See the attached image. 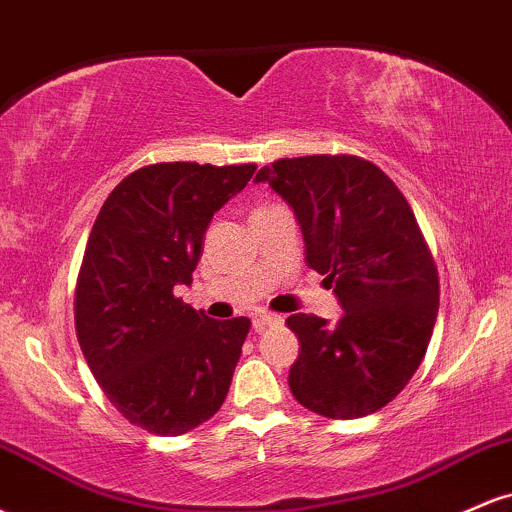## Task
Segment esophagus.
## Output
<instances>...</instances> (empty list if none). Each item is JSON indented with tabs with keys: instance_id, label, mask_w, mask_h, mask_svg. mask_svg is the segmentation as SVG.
I'll list each match as a JSON object with an SVG mask.
<instances>
[{
	"instance_id": "34e87169",
	"label": "esophagus",
	"mask_w": 512,
	"mask_h": 512,
	"mask_svg": "<svg viewBox=\"0 0 512 512\" xmlns=\"http://www.w3.org/2000/svg\"><path fill=\"white\" fill-rule=\"evenodd\" d=\"M272 325H281V315L257 313L255 320H252V327H255V332H264L267 327H272Z\"/></svg>"
}]
</instances>
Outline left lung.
Listing matches in <instances>:
<instances>
[{"instance_id": "left-lung-1", "label": "left lung", "mask_w": 512, "mask_h": 512, "mask_svg": "<svg viewBox=\"0 0 512 512\" xmlns=\"http://www.w3.org/2000/svg\"><path fill=\"white\" fill-rule=\"evenodd\" d=\"M293 209L305 262L325 274L344 315H291L301 342L289 387L327 419L392 402L421 366L438 317V269L397 185L356 156L281 158L255 175Z\"/></svg>"}]
</instances>
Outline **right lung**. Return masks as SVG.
Returning a JSON list of instances; mask_svg holds the SVG:
<instances>
[{
    "label": "right lung",
    "mask_w": 512,
    "mask_h": 512,
    "mask_svg": "<svg viewBox=\"0 0 512 512\" xmlns=\"http://www.w3.org/2000/svg\"><path fill=\"white\" fill-rule=\"evenodd\" d=\"M257 166L156 163L110 192L76 281V337L125 419L180 436L211 419L231 387L248 317L211 320L173 296L192 284L204 233Z\"/></svg>",
    "instance_id": "add662e5"
}]
</instances>
